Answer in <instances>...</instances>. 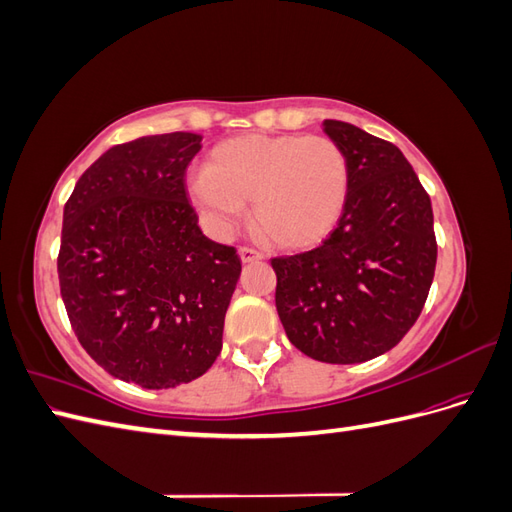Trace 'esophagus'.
Returning a JSON list of instances; mask_svg holds the SVG:
<instances>
[{"mask_svg":"<svg viewBox=\"0 0 512 512\" xmlns=\"http://www.w3.org/2000/svg\"><path fill=\"white\" fill-rule=\"evenodd\" d=\"M239 256H241L243 262H256V260L265 258V254H262L260 250H256V247H250V245L239 247Z\"/></svg>","mask_w":512,"mask_h":512,"instance_id":"34e87169","label":"esophagus"}]
</instances>
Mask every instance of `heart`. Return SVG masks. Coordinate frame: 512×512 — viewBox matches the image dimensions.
<instances>
[{
    "label": "heart",
    "instance_id": "obj_1",
    "mask_svg": "<svg viewBox=\"0 0 512 512\" xmlns=\"http://www.w3.org/2000/svg\"><path fill=\"white\" fill-rule=\"evenodd\" d=\"M350 170L327 136L247 134L211 151L188 190L207 222L228 232L254 200V222L286 250L316 245L342 220Z\"/></svg>",
    "mask_w": 512,
    "mask_h": 512
}]
</instances>
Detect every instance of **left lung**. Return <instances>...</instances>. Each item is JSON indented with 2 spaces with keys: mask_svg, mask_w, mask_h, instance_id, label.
Returning <instances> with one entry per match:
<instances>
[{
  "mask_svg": "<svg viewBox=\"0 0 512 512\" xmlns=\"http://www.w3.org/2000/svg\"><path fill=\"white\" fill-rule=\"evenodd\" d=\"M322 130L346 153L348 200L314 250L271 258L275 305L294 348L322 363H363L421 316L436 271L431 200L393 143L346 121Z\"/></svg>",
  "mask_w": 512,
  "mask_h": 512,
  "instance_id": "obj_1",
  "label": "left lung"
}]
</instances>
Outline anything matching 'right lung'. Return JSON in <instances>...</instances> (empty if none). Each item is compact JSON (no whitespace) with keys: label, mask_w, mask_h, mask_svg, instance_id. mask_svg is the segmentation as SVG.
Instances as JSON below:
<instances>
[{"label":"right lung","mask_w":512,"mask_h":512,"mask_svg":"<svg viewBox=\"0 0 512 512\" xmlns=\"http://www.w3.org/2000/svg\"><path fill=\"white\" fill-rule=\"evenodd\" d=\"M203 136L173 132L115 145L64 207L59 290L74 335L108 374L173 389L218 359L241 275L235 247L198 228L185 170Z\"/></svg>","instance_id":"obj_1"}]
</instances>
